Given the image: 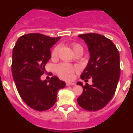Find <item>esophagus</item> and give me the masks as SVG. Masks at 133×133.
I'll return each mask as SVG.
<instances>
[{
  "instance_id": "1",
  "label": "esophagus",
  "mask_w": 133,
  "mask_h": 133,
  "mask_svg": "<svg viewBox=\"0 0 133 133\" xmlns=\"http://www.w3.org/2000/svg\"><path fill=\"white\" fill-rule=\"evenodd\" d=\"M65 84H66V86H73L75 84L74 82H67Z\"/></svg>"
}]
</instances>
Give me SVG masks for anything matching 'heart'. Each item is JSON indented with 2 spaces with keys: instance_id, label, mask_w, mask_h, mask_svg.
Returning <instances> with one entry per match:
<instances>
[{
  "instance_id": "b5f03b06",
  "label": "heart",
  "mask_w": 133,
  "mask_h": 133,
  "mask_svg": "<svg viewBox=\"0 0 133 133\" xmlns=\"http://www.w3.org/2000/svg\"><path fill=\"white\" fill-rule=\"evenodd\" d=\"M72 47L74 53L78 51H83L82 47L80 44H73ZM58 51H59V46H57L55 47L52 51V54H51L52 57L56 58L57 57ZM78 70V67L77 65H73L66 63H61L55 67V72L58 76L63 80H70L73 77L74 73Z\"/></svg>"
}]
</instances>
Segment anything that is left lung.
Returning <instances> with one entry per match:
<instances>
[{
    "label": "left lung",
    "mask_w": 133,
    "mask_h": 133,
    "mask_svg": "<svg viewBox=\"0 0 133 133\" xmlns=\"http://www.w3.org/2000/svg\"><path fill=\"white\" fill-rule=\"evenodd\" d=\"M89 48L90 59L80 78L92 84L77 83L83 88L77 101L81 108L88 111H97L104 108L112 99L120 75V55L112 41L96 33L80 34Z\"/></svg>",
    "instance_id": "8db88e82"
}]
</instances>
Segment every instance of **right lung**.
<instances>
[{
	"instance_id": "right-lung-1",
	"label": "right lung",
	"mask_w": 133,
	"mask_h": 133,
	"mask_svg": "<svg viewBox=\"0 0 133 133\" xmlns=\"http://www.w3.org/2000/svg\"><path fill=\"white\" fill-rule=\"evenodd\" d=\"M61 37L51 38L38 33L19 37L13 48L11 70L19 94L30 108L45 111L57 101L58 90L65 83L57 76L42 80L45 65L51 58V48Z\"/></svg>"
}]
</instances>
